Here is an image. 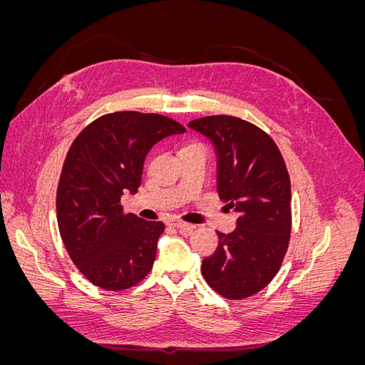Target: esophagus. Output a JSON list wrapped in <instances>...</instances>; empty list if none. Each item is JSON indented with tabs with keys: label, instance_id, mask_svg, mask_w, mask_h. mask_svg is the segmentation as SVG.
Here are the masks:
<instances>
[{
	"label": "esophagus",
	"instance_id": "esophagus-1",
	"mask_svg": "<svg viewBox=\"0 0 365 365\" xmlns=\"http://www.w3.org/2000/svg\"><path fill=\"white\" fill-rule=\"evenodd\" d=\"M168 225L178 228L180 231H182V233H185V235H190L192 231L195 230V225L182 222V220H180V219H170V220H168Z\"/></svg>",
	"mask_w": 365,
	"mask_h": 365
}]
</instances>
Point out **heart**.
<instances>
[{
    "label": "heart",
    "mask_w": 365,
    "mask_h": 365,
    "mask_svg": "<svg viewBox=\"0 0 365 365\" xmlns=\"http://www.w3.org/2000/svg\"><path fill=\"white\" fill-rule=\"evenodd\" d=\"M192 146H201V145H197V143H193V145H189L187 148H192ZM187 148H185V149H187Z\"/></svg>",
    "instance_id": "heart-1"
}]
</instances>
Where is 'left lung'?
<instances>
[{
    "mask_svg": "<svg viewBox=\"0 0 365 365\" xmlns=\"http://www.w3.org/2000/svg\"><path fill=\"white\" fill-rule=\"evenodd\" d=\"M189 126L215 145L219 197L239 213L233 233L217 231V248L201 271L219 295L242 300L269 284L288 251L289 173L275 141L247 120L208 115Z\"/></svg>",
    "mask_w": 365,
    "mask_h": 365,
    "instance_id": "1",
    "label": "left lung"
}]
</instances>
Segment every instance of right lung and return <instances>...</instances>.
Returning a JSON list of instances; mask_svg holds the SVG:
<instances>
[{
  "label": "right lung",
  "mask_w": 365,
  "mask_h": 365,
  "mask_svg": "<svg viewBox=\"0 0 365 365\" xmlns=\"http://www.w3.org/2000/svg\"><path fill=\"white\" fill-rule=\"evenodd\" d=\"M182 132L169 117L118 111L73 141L56 192L58 225L73 263L98 288L129 289L152 269L164 224L125 213L120 200L137 193L152 146Z\"/></svg>",
  "instance_id": "obj_1"
}]
</instances>
